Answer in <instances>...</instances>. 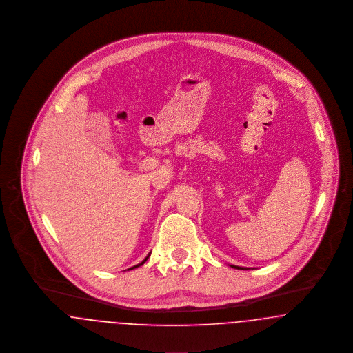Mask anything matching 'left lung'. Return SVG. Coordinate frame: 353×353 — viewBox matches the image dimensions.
Masks as SVG:
<instances>
[{
  "mask_svg": "<svg viewBox=\"0 0 353 353\" xmlns=\"http://www.w3.org/2000/svg\"><path fill=\"white\" fill-rule=\"evenodd\" d=\"M234 267H235V268H241V267H236V265H234ZM241 270H244V268H241Z\"/></svg>",
  "mask_w": 353,
  "mask_h": 353,
  "instance_id": "8db88e82",
  "label": "left lung"
}]
</instances>
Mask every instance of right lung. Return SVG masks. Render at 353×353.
I'll list each match as a JSON object with an SVG mask.
<instances>
[{"label":"right lung","instance_id":"1","mask_svg":"<svg viewBox=\"0 0 353 353\" xmlns=\"http://www.w3.org/2000/svg\"><path fill=\"white\" fill-rule=\"evenodd\" d=\"M149 259V256H148V258H146V259L143 260V261H142V263H139V264H137V265H134V267H131L130 270H132V268H137V267H139V265H142V264H143V263H145V261H146V260Z\"/></svg>","mask_w":353,"mask_h":353}]
</instances>
